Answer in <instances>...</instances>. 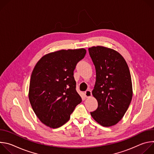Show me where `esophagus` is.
<instances>
[{
  "label": "esophagus",
  "instance_id": "1",
  "mask_svg": "<svg viewBox=\"0 0 154 154\" xmlns=\"http://www.w3.org/2000/svg\"><path fill=\"white\" fill-rule=\"evenodd\" d=\"M85 96L86 97H90L92 96L91 91L90 90H87L85 92Z\"/></svg>",
  "mask_w": 154,
  "mask_h": 154
}]
</instances>
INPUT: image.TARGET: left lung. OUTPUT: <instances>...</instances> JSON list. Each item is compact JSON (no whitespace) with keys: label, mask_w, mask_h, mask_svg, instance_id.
<instances>
[{"label":"left lung","mask_w":154,"mask_h":154,"mask_svg":"<svg viewBox=\"0 0 154 154\" xmlns=\"http://www.w3.org/2000/svg\"><path fill=\"white\" fill-rule=\"evenodd\" d=\"M88 51L96 72L92 94L98 102L96 110L90 113L101 125L110 127L123 118L132 99L130 72L118 52L100 46Z\"/></svg>","instance_id":"8db88e82"}]
</instances>
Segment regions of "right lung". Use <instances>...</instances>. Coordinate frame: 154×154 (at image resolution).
<instances>
[{"mask_svg": "<svg viewBox=\"0 0 154 154\" xmlns=\"http://www.w3.org/2000/svg\"><path fill=\"white\" fill-rule=\"evenodd\" d=\"M86 52L83 48L60 50L44 55L36 64L29 98L35 115L46 125L53 128L62 126L82 102L73 75Z\"/></svg>", "mask_w": 154, "mask_h": 154, "instance_id": "obj_1", "label": "right lung"}]
</instances>
